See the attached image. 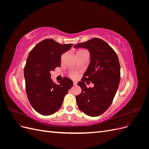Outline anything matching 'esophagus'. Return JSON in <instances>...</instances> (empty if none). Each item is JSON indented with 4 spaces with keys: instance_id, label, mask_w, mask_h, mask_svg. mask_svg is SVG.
I'll return each mask as SVG.
<instances>
[{
    "instance_id": "1",
    "label": "esophagus",
    "mask_w": 149,
    "mask_h": 149,
    "mask_svg": "<svg viewBox=\"0 0 149 149\" xmlns=\"http://www.w3.org/2000/svg\"><path fill=\"white\" fill-rule=\"evenodd\" d=\"M73 85L74 86L77 85V82H76V81H73Z\"/></svg>"
}]
</instances>
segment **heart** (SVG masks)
<instances>
[{
    "mask_svg": "<svg viewBox=\"0 0 149 149\" xmlns=\"http://www.w3.org/2000/svg\"><path fill=\"white\" fill-rule=\"evenodd\" d=\"M83 51H84V50H79V51L77 52V53H79V52H83ZM70 77L72 78H73V79H75L76 77H77V73H75V72H73V73H72L70 74Z\"/></svg>",
    "mask_w": 149,
    "mask_h": 149,
    "instance_id": "1",
    "label": "heart"
}]
</instances>
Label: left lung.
I'll list each match as a JSON object with an SVG mask.
<instances>
[{"label": "left lung", "mask_w": 149, "mask_h": 149, "mask_svg": "<svg viewBox=\"0 0 149 149\" xmlns=\"http://www.w3.org/2000/svg\"><path fill=\"white\" fill-rule=\"evenodd\" d=\"M74 47L88 49L91 56L81 82L78 83L82 91L76 96L78 106L85 114L99 116L109 107L118 91L120 79L118 56L100 38H93ZM86 80L93 82L94 87L87 88L85 84Z\"/></svg>", "instance_id": "8db88e82"}]
</instances>
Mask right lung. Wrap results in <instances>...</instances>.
I'll return each mask as SVG.
<instances>
[{"instance_id":"right-lung-1","label":"right lung","mask_w":149,"mask_h":149,"mask_svg":"<svg viewBox=\"0 0 149 149\" xmlns=\"http://www.w3.org/2000/svg\"><path fill=\"white\" fill-rule=\"evenodd\" d=\"M73 44L61 45L46 39L30 51L24 68L26 93L33 109L43 116L53 114L60 109L64 97L73 83L65 77L56 84L50 71L61 66V56Z\"/></svg>"}]
</instances>
